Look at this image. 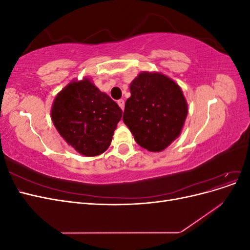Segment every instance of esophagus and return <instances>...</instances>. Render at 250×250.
<instances>
[{"instance_id": "34e87169", "label": "esophagus", "mask_w": 250, "mask_h": 250, "mask_svg": "<svg viewBox=\"0 0 250 250\" xmlns=\"http://www.w3.org/2000/svg\"><path fill=\"white\" fill-rule=\"evenodd\" d=\"M118 104H119V106H120L121 108L124 109V106H125V102H124V100H123V99L119 100V101H118Z\"/></svg>"}]
</instances>
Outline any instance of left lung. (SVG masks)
<instances>
[{
	"instance_id": "left-lung-1",
	"label": "left lung",
	"mask_w": 250,
	"mask_h": 250,
	"mask_svg": "<svg viewBox=\"0 0 250 250\" xmlns=\"http://www.w3.org/2000/svg\"><path fill=\"white\" fill-rule=\"evenodd\" d=\"M124 123L143 148L160 152L176 140L188 115V104L177 83L161 73L143 72L130 83Z\"/></svg>"
}]
</instances>
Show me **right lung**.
<instances>
[{"mask_svg":"<svg viewBox=\"0 0 250 250\" xmlns=\"http://www.w3.org/2000/svg\"><path fill=\"white\" fill-rule=\"evenodd\" d=\"M122 109L88 78L72 81L58 93L51 117L59 134L82 155L96 156L109 147Z\"/></svg>","mask_w":250,"mask_h":250,"instance_id":"right-lung-1","label":"right lung"}]
</instances>
